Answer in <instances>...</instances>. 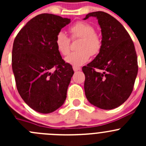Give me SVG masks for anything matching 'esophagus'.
Returning a JSON list of instances; mask_svg holds the SVG:
<instances>
[{"label": "esophagus", "mask_w": 146, "mask_h": 146, "mask_svg": "<svg viewBox=\"0 0 146 146\" xmlns=\"http://www.w3.org/2000/svg\"><path fill=\"white\" fill-rule=\"evenodd\" d=\"M73 69L74 71H78V70H80V69H81V68L79 67V66H73Z\"/></svg>", "instance_id": "obj_1"}]
</instances>
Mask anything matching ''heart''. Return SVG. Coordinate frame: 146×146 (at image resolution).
I'll use <instances>...</instances> for the list:
<instances>
[{
  "label": "heart",
  "instance_id": "b5f03b06",
  "mask_svg": "<svg viewBox=\"0 0 146 146\" xmlns=\"http://www.w3.org/2000/svg\"><path fill=\"white\" fill-rule=\"evenodd\" d=\"M69 31L72 39L80 38V41L77 46L78 51L71 53L66 58L68 64L80 66L88 61L91 55L95 56L99 54L102 48V39L95 33L93 26L86 22L78 21L70 27ZM55 44L62 55H67L70 51V39L64 32L57 34Z\"/></svg>",
  "mask_w": 146,
  "mask_h": 146
}]
</instances>
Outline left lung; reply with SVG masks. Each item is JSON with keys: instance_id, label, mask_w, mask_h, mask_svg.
<instances>
[{"instance_id": "left-lung-1", "label": "left lung", "mask_w": 146, "mask_h": 146, "mask_svg": "<svg viewBox=\"0 0 146 146\" xmlns=\"http://www.w3.org/2000/svg\"><path fill=\"white\" fill-rule=\"evenodd\" d=\"M89 17L98 20L102 39L99 54L82 68L85 96L94 106L112 110L121 105L133 91L138 68L136 49L127 31L114 17L98 11L84 20Z\"/></svg>"}]
</instances>
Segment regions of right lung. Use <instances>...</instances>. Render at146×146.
I'll list each match as a JSON object with an SVG mask.
<instances>
[{
	"instance_id": "right-lung-1",
	"label": "right lung",
	"mask_w": 146,
	"mask_h": 146,
	"mask_svg": "<svg viewBox=\"0 0 146 146\" xmlns=\"http://www.w3.org/2000/svg\"><path fill=\"white\" fill-rule=\"evenodd\" d=\"M70 23L56 15H38L20 29L13 42L12 68L17 91L39 113L53 112L66 100L74 72L62 59L55 39Z\"/></svg>"
}]
</instances>
